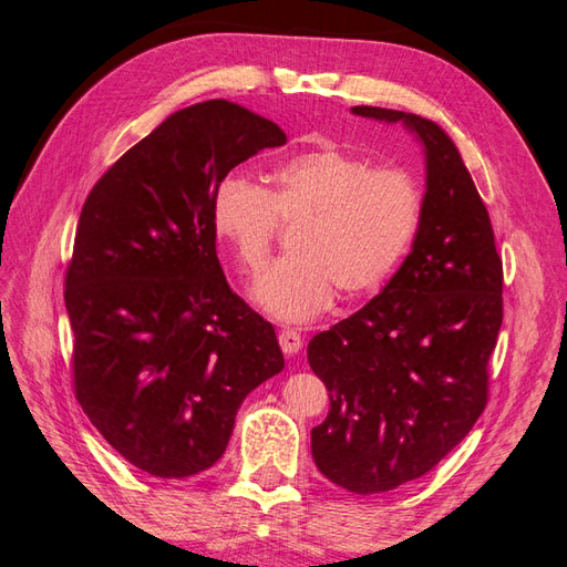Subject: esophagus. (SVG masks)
Listing matches in <instances>:
<instances>
[{"instance_id":"obj_1","label":"esophagus","mask_w":567,"mask_h":567,"mask_svg":"<svg viewBox=\"0 0 567 567\" xmlns=\"http://www.w3.org/2000/svg\"><path fill=\"white\" fill-rule=\"evenodd\" d=\"M279 346L288 357L298 354L302 350V338L296 329H284V331H279Z\"/></svg>"}]
</instances>
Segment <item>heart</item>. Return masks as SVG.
<instances>
[{
	"instance_id": "obj_1",
	"label": "heart",
	"mask_w": 567,
	"mask_h": 567,
	"mask_svg": "<svg viewBox=\"0 0 567 567\" xmlns=\"http://www.w3.org/2000/svg\"><path fill=\"white\" fill-rule=\"evenodd\" d=\"M423 192L404 169H373L336 148L277 165L265 188L221 177L210 200L213 231L246 274L262 271L279 225L296 227L290 257L250 288L252 302L284 323L312 321L340 290L364 298L383 288L416 241Z\"/></svg>"
}]
</instances>
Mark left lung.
<instances>
[{"mask_svg": "<svg viewBox=\"0 0 567 567\" xmlns=\"http://www.w3.org/2000/svg\"><path fill=\"white\" fill-rule=\"evenodd\" d=\"M350 111L400 123L425 161L423 219L402 267L362 310L307 346L331 400L312 427L317 468L348 492L379 494L437 466L483 414L504 271L452 136L414 113Z\"/></svg>", "mask_w": 567, "mask_h": 567, "instance_id": "1", "label": "left lung"}]
</instances>
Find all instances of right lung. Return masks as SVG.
<instances>
[{
    "label": "right lung",
    "mask_w": 567,
    "mask_h": 567,
    "mask_svg": "<svg viewBox=\"0 0 567 567\" xmlns=\"http://www.w3.org/2000/svg\"><path fill=\"white\" fill-rule=\"evenodd\" d=\"M284 130L225 99L167 115L82 205L65 310L75 394L156 477L208 471L246 394L284 369L274 326L231 293L210 221L221 177Z\"/></svg>",
    "instance_id": "add662e5"
}]
</instances>
